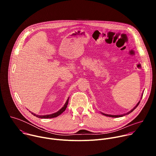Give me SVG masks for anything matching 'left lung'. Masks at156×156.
I'll return each instance as SVG.
<instances>
[{
  "mask_svg": "<svg viewBox=\"0 0 156 156\" xmlns=\"http://www.w3.org/2000/svg\"><path fill=\"white\" fill-rule=\"evenodd\" d=\"M142 97H143V94H142V96H141V98H142ZM140 101H139L138 102V104L136 105V106H135V107L133 108H132L130 111H129L128 112H127L126 114H122V115H108V114H104V113H102V112H101L102 115H105V116H107V117H115V118H116V117H123V116H124V115H127V114H129V113H131V112H132L133 110H134L136 107H137V106L139 105V104H140Z\"/></svg>",
  "mask_w": 156,
  "mask_h": 156,
  "instance_id": "obj_1",
  "label": "left lung"
}]
</instances>
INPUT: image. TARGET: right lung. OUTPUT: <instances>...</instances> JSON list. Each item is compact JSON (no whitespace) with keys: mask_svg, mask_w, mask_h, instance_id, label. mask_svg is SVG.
I'll list each match as a JSON object with an SVG mask.
<instances>
[{"mask_svg":"<svg viewBox=\"0 0 156 156\" xmlns=\"http://www.w3.org/2000/svg\"><path fill=\"white\" fill-rule=\"evenodd\" d=\"M69 98H68V99L66 100L65 104H64V105L62 107V108H61L58 111H57V112L55 113H54V114H49V115H36L33 112H31V114L38 117V118H40V119H51V118H54V117H58V115H60L61 114H62L64 111L65 110L66 107H67V105H68V103H69Z\"/></svg>","mask_w":156,"mask_h":156,"instance_id":"obj_1","label":"right lung"}]
</instances>
